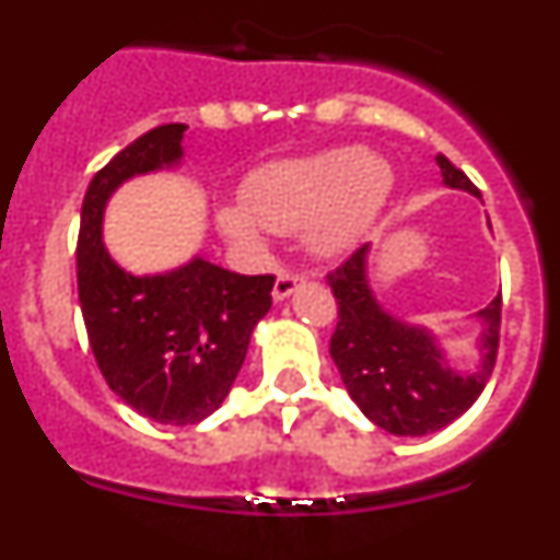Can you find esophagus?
Wrapping results in <instances>:
<instances>
[{
  "label": "esophagus",
  "instance_id": "1",
  "mask_svg": "<svg viewBox=\"0 0 560 560\" xmlns=\"http://www.w3.org/2000/svg\"><path fill=\"white\" fill-rule=\"evenodd\" d=\"M300 285H305V277L303 275H294V271H280L275 280V289H271V296H275V303H283L294 294Z\"/></svg>",
  "mask_w": 560,
  "mask_h": 560
}]
</instances>
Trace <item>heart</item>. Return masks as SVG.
Listing matches in <instances>:
<instances>
[{
  "mask_svg": "<svg viewBox=\"0 0 560 560\" xmlns=\"http://www.w3.org/2000/svg\"><path fill=\"white\" fill-rule=\"evenodd\" d=\"M389 167L364 148H334L305 160L277 162L244 185V207H221L219 226L232 244L257 246L269 232L305 230L319 257L359 244L389 196Z\"/></svg>",
  "mask_w": 560,
  "mask_h": 560,
  "instance_id": "heart-1",
  "label": "heart"
}]
</instances>
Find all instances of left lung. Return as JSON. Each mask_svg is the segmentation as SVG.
<instances>
[{
	"label": "left lung",
	"mask_w": 560,
	"mask_h": 560,
	"mask_svg": "<svg viewBox=\"0 0 560 560\" xmlns=\"http://www.w3.org/2000/svg\"><path fill=\"white\" fill-rule=\"evenodd\" d=\"M443 185L479 196L474 182L438 153ZM370 244L355 249L328 285L339 305V323L330 339V359L339 368L355 407L384 432L398 438H423L446 429L471 407L497 364L502 294L477 314L479 361L457 370L438 336L423 325H409L389 314L373 294L368 277Z\"/></svg>",
	"instance_id": "8db88e82"
}]
</instances>
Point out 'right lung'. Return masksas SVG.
Here are the masks:
<instances>
[{"instance_id":"right-lung-1","label":"right lung","mask_w":560,"mask_h":560,"mask_svg":"<svg viewBox=\"0 0 560 560\" xmlns=\"http://www.w3.org/2000/svg\"><path fill=\"white\" fill-rule=\"evenodd\" d=\"M185 131L151 128L101 167L78 232V296L97 368L114 395L165 427L199 423L224 404L275 285L271 275H235L199 255L160 275H133L108 255V199L133 176L179 165Z\"/></svg>"}]
</instances>
